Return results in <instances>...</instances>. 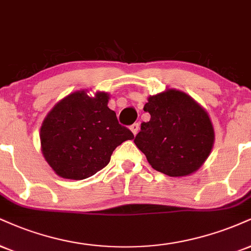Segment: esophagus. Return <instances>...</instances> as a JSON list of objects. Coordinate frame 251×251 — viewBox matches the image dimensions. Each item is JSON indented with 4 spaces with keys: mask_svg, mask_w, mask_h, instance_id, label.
Here are the masks:
<instances>
[{
    "mask_svg": "<svg viewBox=\"0 0 251 251\" xmlns=\"http://www.w3.org/2000/svg\"><path fill=\"white\" fill-rule=\"evenodd\" d=\"M131 131H132V133H133L134 135H137L138 134V132H139V124L138 123H135V124H133V125L131 126Z\"/></svg>",
    "mask_w": 251,
    "mask_h": 251,
    "instance_id": "34e87169",
    "label": "esophagus"
}]
</instances>
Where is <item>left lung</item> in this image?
Instances as JSON below:
<instances>
[{
    "label": "left lung",
    "mask_w": 251,
    "mask_h": 251,
    "mask_svg": "<svg viewBox=\"0 0 251 251\" xmlns=\"http://www.w3.org/2000/svg\"><path fill=\"white\" fill-rule=\"evenodd\" d=\"M144 106L150 122L141 124L134 144L155 171L168 176L191 175L204 164L215 132L208 112L187 93L175 89L150 96Z\"/></svg>",
    "instance_id": "8db88e82"
}]
</instances>
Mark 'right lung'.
I'll return each mask as SVG.
<instances>
[{
  "mask_svg": "<svg viewBox=\"0 0 251 251\" xmlns=\"http://www.w3.org/2000/svg\"><path fill=\"white\" fill-rule=\"evenodd\" d=\"M110 95L87 90L59 100L42 123L39 138L44 159L64 179L83 180L110 162L113 151L133 133L118 123L108 108Z\"/></svg>",
  "mask_w": 251,
  "mask_h": 251,
  "instance_id": "1",
  "label": "right lung"
}]
</instances>
